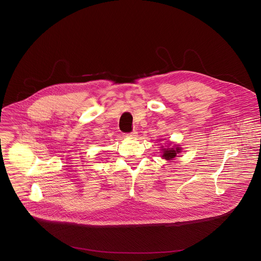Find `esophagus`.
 Segmentation results:
<instances>
[{
	"label": "esophagus",
	"mask_w": 261,
	"mask_h": 261,
	"mask_svg": "<svg viewBox=\"0 0 261 261\" xmlns=\"http://www.w3.org/2000/svg\"><path fill=\"white\" fill-rule=\"evenodd\" d=\"M125 136L128 137V138H135L137 136V132L136 131H132L130 133H126Z\"/></svg>",
	"instance_id": "34e87169"
}]
</instances>
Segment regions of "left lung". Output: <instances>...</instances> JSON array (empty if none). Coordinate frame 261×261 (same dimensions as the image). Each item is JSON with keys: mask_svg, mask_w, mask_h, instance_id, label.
<instances>
[{"mask_svg": "<svg viewBox=\"0 0 261 261\" xmlns=\"http://www.w3.org/2000/svg\"><path fill=\"white\" fill-rule=\"evenodd\" d=\"M163 150H164V152H163L162 157L166 160H171L176 156L177 153L180 152L181 148L176 147V148H167V149H163Z\"/></svg>", "mask_w": 261, "mask_h": 261, "instance_id": "left-lung-1", "label": "left lung"}]
</instances>
